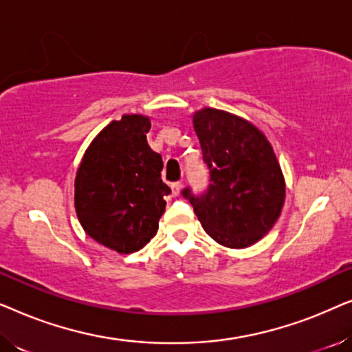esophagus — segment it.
I'll return each mask as SVG.
<instances>
[{
  "label": "esophagus",
  "mask_w": 352,
  "mask_h": 352,
  "mask_svg": "<svg viewBox=\"0 0 352 352\" xmlns=\"http://www.w3.org/2000/svg\"><path fill=\"white\" fill-rule=\"evenodd\" d=\"M181 189H182V182L181 181L173 182V184H171V194L175 195V197L181 194Z\"/></svg>",
  "instance_id": "1"
}]
</instances>
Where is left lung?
<instances>
[{
  "instance_id": "8db88e82",
  "label": "left lung",
  "mask_w": 352,
  "mask_h": 352,
  "mask_svg": "<svg viewBox=\"0 0 352 352\" xmlns=\"http://www.w3.org/2000/svg\"><path fill=\"white\" fill-rule=\"evenodd\" d=\"M210 184L201 195L182 190L206 234L228 248L263 239L280 216L285 179L267 138L253 123L205 107L192 117Z\"/></svg>"
}]
</instances>
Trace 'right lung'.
<instances>
[{
  "instance_id": "1",
  "label": "right lung",
  "mask_w": 352,
  "mask_h": 352,
  "mask_svg": "<svg viewBox=\"0 0 352 352\" xmlns=\"http://www.w3.org/2000/svg\"><path fill=\"white\" fill-rule=\"evenodd\" d=\"M151 118L123 115L86 148L75 177V210L85 232L118 253H134L157 234L171 192L160 153L147 144Z\"/></svg>"
}]
</instances>
